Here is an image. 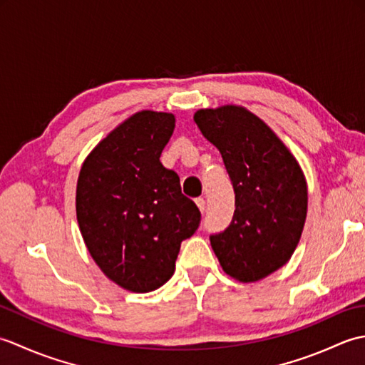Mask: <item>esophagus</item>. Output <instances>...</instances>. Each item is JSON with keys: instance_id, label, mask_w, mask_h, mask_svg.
I'll list each match as a JSON object with an SVG mask.
<instances>
[{"instance_id": "1", "label": "esophagus", "mask_w": 365, "mask_h": 365, "mask_svg": "<svg viewBox=\"0 0 365 365\" xmlns=\"http://www.w3.org/2000/svg\"><path fill=\"white\" fill-rule=\"evenodd\" d=\"M196 205L199 207V210H200V212H202V213L205 212L207 202H205V199H204V197H197V199H196Z\"/></svg>"}]
</instances>
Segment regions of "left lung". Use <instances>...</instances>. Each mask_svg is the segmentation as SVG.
Wrapping results in <instances>:
<instances>
[{"mask_svg": "<svg viewBox=\"0 0 365 365\" xmlns=\"http://www.w3.org/2000/svg\"><path fill=\"white\" fill-rule=\"evenodd\" d=\"M195 122L220 150L235 192L229 227L210 235L222 269L240 282L274 273L297 250L307 215L304 174L265 122L243 106L199 110Z\"/></svg>", "mask_w": 365, "mask_h": 365, "instance_id": "left-lung-1", "label": "left lung"}]
</instances>
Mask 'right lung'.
I'll return each instance as SVG.
<instances>
[{
  "instance_id": "add662e5",
  "label": "right lung",
  "mask_w": 365,
  "mask_h": 365,
  "mask_svg": "<svg viewBox=\"0 0 365 365\" xmlns=\"http://www.w3.org/2000/svg\"><path fill=\"white\" fill-rule=\"evenodd\" d=\"M174 127L170 113L133 114L88 155L76 183V220L92 259L135 293L169 281L180 243L200 222L180 178L160 161Z\"/></svg>"
}]
</instances>
